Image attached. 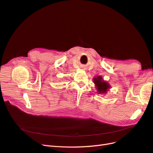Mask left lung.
<instances>
[{
  "label": "left lung",
  "instance_id": "8db88e82",
  "mask_svg": "<svg viewBox=\"0 0 153 153\" xmlns=\"http://www.w3.org/2000/svg\"><path fill=\"white\" fill-rule=\"evenodd\" d=\"M93 80L94 83L97 86V91L99 93H105L109 88V84L103 80L102 76H100L94 78Z\"/></svg>",
  "mask_w": 153,
  "mask_h": 153
}]
</instances>
